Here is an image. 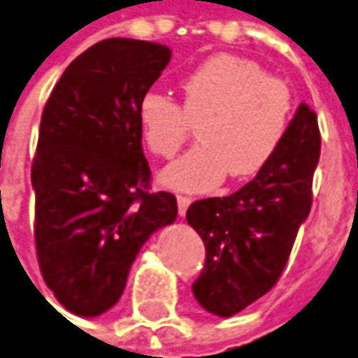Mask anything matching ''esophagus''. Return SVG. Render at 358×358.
Returning <instances> with one entry per match:
<instances>
[{
	"label": "esophagus",
	"instance_id": "34e87169",
	"mask_svg": "<svg viewBox=\"0 0 358 358\" xmlns=\"http://www.w3.org/2000/svg\"><path fill=\"white\" fill-rule=\"evenodd\" d=\"M191 197H187V195H177V207H179V215L183 217L185 213H187V207L191 206Z\"/></svg>",
	"mask_w": 358,
	"mask_h": 358
}]
</instances>
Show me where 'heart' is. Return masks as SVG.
Returning a JSON list of instances; mask_svg holds the SVG:
<instances>
[{"mask_svg":"<svg viewBox=\"0 0 358 358\" xmlns=\"http://www.w3.org/2000/svg\"><path fill=\"white\" fill-rule=\"evenodd\" d=\"M181 90V104L149 90L136 106L143 141L161 159H171L199 127L201 145L163 171V183L173 189L211 191L227 173L231 179L256 175L290 129L294 99L288 84L254 60L211 56L183 78Z\"/></svg>","mask_w":358,"mask_h":358,"instance_id":"1","label":"heart"}]
</instances>
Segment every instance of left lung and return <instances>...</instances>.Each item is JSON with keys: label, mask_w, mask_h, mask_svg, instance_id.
<instances>
[{"label": "left lung", "mask_w": 358, "mask_h": 358, "mask_svg": "<svg viewBox=\"0 0 358 358\" xmlns=\"http://www.w3.org/2000/svg\"><path fill=\"white\" fill-rule=\"evenodd\" d=\"M318 157L316 113L302 102L274 159L250 183L189 206V225L206 243V266L193 282L206 310L231 316L276 286L310 213Z\"/></svg>", "instance_id": "1"}]
</instances>
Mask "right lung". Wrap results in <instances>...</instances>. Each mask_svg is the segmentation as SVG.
<instances>
[{
  "instance_id": "obj_1",
  "label": "right lung",
  "mask_w": 358,
  "mask_h": 358,
  "mask_svg": "<svg viewBox=\"0 0 358 358\" xmlns=\"http://www.w3.org/2000/svg\"><path fill=\"white\" fill-rule=\"evenodd\" d=\"M171 60L167 45L108 38L70 64L45 102L31 163L36 254L66 310L115 306L143 243L177 217V199L151 191L136 117Z\"/></svg>"
}]
</instances>
